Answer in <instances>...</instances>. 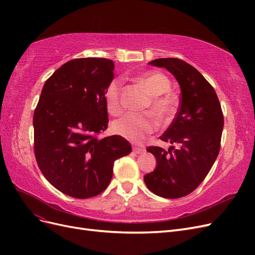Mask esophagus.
Wrapping results in <instances>:
<instances>
[{"instance_id":"obj_1","label":"esophagus","mask_w":255,"mask_h":255,"mask_svg":"<svg viewBox=\"0 0 255 255\" xmlns=\"http://www.w3.org/2000/svg\"><path fill=\"white\" fill-rule=\"evenodd\" d=\"M133 152L136 153V154H141V153L144 152V149L141 148V146H134Z\"/></svg>"}]
</instances>
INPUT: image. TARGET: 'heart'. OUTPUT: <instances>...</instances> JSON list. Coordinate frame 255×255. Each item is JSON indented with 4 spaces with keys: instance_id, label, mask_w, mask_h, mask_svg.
<instances>
[{
    "instance_id": "b5f03b06",
    "label": "heart",
    "mask_w": 255,
    "mask_h": 255,
    "mask_svg": "<svg viewBox=\"0 0 255 255\" xmlns=\"http://www.w3.org/2000/svg\"><path fill=\"white\" fill-rule=\"evenodd\" d=\"M136 82L143 86L152 96L146 110L153 112L161 122H169L175 113L176 97L171 90L170 80L164 73L149 71L137 75ZM105 102L110 113L117 115L122 110L121 83L118 80L112 81L105 89ZM151 113L132 114L128 113L113 122L114 133L127 139L140 141L157 128L158 122Z\"/></svg>"
}]
</instances>
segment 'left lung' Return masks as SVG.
I'll return each instance as SVG.
<instances>
[{
    "label": "left lung",
    "mask_w": 255,
    "mask_h": 255,
    "mask_svg": "<svg viewBox=\"0 0 255 255\" xmlns=\"http://www.w3.org/2000/svg\"><path fill=\"white\" fill-rule=\"evenodd\" d=\"M150 64L172 73L182 92L179 112L159 137L172 145L169 150L155 145L146 148L157 166L143 180L153 194L177 199L194 191L213 167L220 150L223 114L212 85L186 61L158 58Z\"/></svg>",
    "instance_id": "left-lung-1"
}]
</instances>
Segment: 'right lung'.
Listing matches in <instances>:
<instances>
[{
	"instance_id": "add662e5",
	"label": "right lung",
	"mask_w": 255,
	"mask_h": 255,
	"mask_svg": "<svg viewBox=\"0 0 255 255\" xmlns=\"http://www.w3.org/2000/svg\"><path fill=\"white\" fill-rule=\"evenodd\" d=\"M114 67L107 58L69 60L45 81L34 112L38 167L54 187L76 199L101 194L114 161L132 151L121 136L98 138L109 123L104 94Z\"/></svg>"
}]
</instances>
